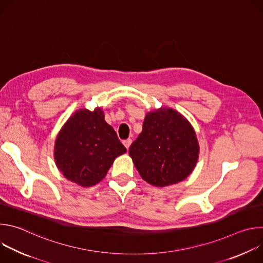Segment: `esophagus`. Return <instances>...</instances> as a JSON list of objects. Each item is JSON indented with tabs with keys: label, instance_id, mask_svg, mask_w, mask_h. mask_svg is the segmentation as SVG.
Instances as JSON below:
<instances>
[{
	"label": "esophagus",
	"instance_id": "34e87169",
	"mask_svg": "<svg viewBox=\"0 0 263 263\" xmlns=\"http://www.w3.org/2000/svg\"><path fill=\"white\" fill-rule=\"evenodd\" d=\"M123 143H124V145H125L127 148H129L130 145H131V143H132V139H130V138L125 139V140L123 141Z\"/></svg>",
	"mask_w": 263,
	"mask_h": 263
}]
</instances>
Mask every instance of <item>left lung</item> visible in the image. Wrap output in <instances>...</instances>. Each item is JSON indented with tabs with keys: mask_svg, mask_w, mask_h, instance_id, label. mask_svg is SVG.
Listing matches in <instances>:
<instances>
[{
	"mask_svg": "<svg viewBox=\"0 0 263 263\" xmlns=\"http://www.w3.org/2000/svg\"><path fill=\"white\" fill-rule=\"evenodd\" d=\"M141 178L158 187L176 184L191 175L198 161L196 133L176 110L160 109L144 118L142 132L129 148Z\"/></svg>",
	"mask_w": 263,
	"mask_h": 263,
	"instance_id": "8db88e82",
	"label": "left lung"
}]
</instances>
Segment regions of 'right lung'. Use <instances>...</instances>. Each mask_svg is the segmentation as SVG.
I'll return each instance as SVG.
<instances>
[{"mask_svg": "<svg viewBox=\"0 0 263 263\" xmlns=\"http://www.w3.org/2000/svg\"><path fill=\"white\" fill-rule=\"evenodd\" d=\"M117 132L100 108L77 111L63 126L55 142L59 171L71 182L92 186L107 174L115 159L126 153Z\"/></svg>", "mask_w": 263, "mask_h": 263, "instance_id": "1", "label": "right lung"}]
</instances>
